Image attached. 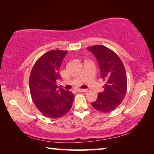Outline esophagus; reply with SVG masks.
Returning a JSON list of instances; mask_svg holds the SVG:
<instances>
[{
	"mask_svg": "<svg viewBox=\"0 0 154 154\" xmlns=\"http://www.w3.org/2000/svg\"><path fill=\"white\" fill-rule=\"evenodd\" d=\"M77 91L78 92H87V90H86V89H81V88H79V89H77Z\"/></svg>",
	"mask_w": 154,
	"mask_h": 154,
	"instance_id": "obj_1",
	"label": "esophagus"
}]
</instances>
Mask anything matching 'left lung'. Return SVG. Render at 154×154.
<instances>
[{"label":"left lung","mask_w":154,"mask_h":154,"mask_svg":"<svg viewBox=\"0 0 154 154\" xmlns=\"http://www.w3.org/2000/svg\"><path fill=\"white\" fill-rule=\"evenodd\" d=\"M87 49L97 60L101 78L105 82L104 90L99 93L92 106L101 112H110L121 104L125 97L127 76L125 67L119 57L104 45L90 46Z\"/></svg>","instance_id":"obj_1"}]
</instances>
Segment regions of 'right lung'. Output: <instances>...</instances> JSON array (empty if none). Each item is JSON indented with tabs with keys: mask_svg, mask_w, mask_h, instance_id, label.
Wrapping results in <instances>:
<instances>
[{
	"mask_svg": "<svg viewBox=\"0 0 154 154\" xmlns=\"http://www.w3.org/2000/svg\"><path fill=\"white\" fill-rule=\"evenodd\" d=\"M67 51L50 50L43 54L33 65L29 77V89L35 106L50 119L64 116L72 106L73 94L57 89V81L61 79L60 68Z\"/></svg>",
	"mask_w": 154,
	"mask_h": 154,
	"instance_id": "add662e5",
	"label": "right lung"
}]
</instances>
